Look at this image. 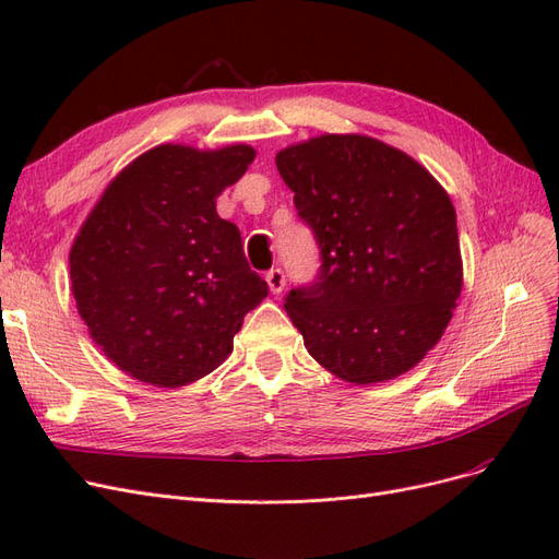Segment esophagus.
Returning a JSON list of instances; mask_svg holds the SVG:
<instances>
[{
    "label": "esophagus",
    "instance_id": "esophagus-1",
    "mask_svg": "<svg viewBox=\"0 0 559 559\" xmlns=\"http://www.w3.org/2000/svg\"><path fill=\"white\" fill-rule=\"evenodd\" d=\"M265 282L270 286V292L280 294L284 289V270L282 267H270L267 275H265Z\"/></svg>",
    "mask_w": 559,
    "mask_h": 559
}]
</instances>
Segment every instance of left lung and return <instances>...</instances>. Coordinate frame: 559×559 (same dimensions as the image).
Instances as JSON below:
<instances>
[{"label": "left lung", "mask_w": 559, "mask_h": 559, "mask_svg": "<svg viewBox=\"0 0 559 559\" xmlns=\"http://www.w3.org/2000/svg\"><path fill=\"white\" fill-rule=\"evenodd\" d=\"M275 163L319 247L314 280L284 298L308 352L357 384L411 370L462 292L450 195L408 154L364 134H321Z\"/></svg>", "instance_id": "obj_1"}]
</instances>
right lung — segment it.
Wrapping results in <instances>:
<instances>
[{
  "instance_id": "right-lung-1",
  "label": "right lung",
  "mask_w": 559,
  "mask_h": 559,
  "mask_svg": "<svg viewBox=\"0 0 559 559\" xmlns=\"http://www.w3.org/2000/svg\"><path fill=\"white\" fill-rule=\"evenodd\" d=\"M253 148L163 144L118 175L70 253L81 319L128 376L181 386L233 352L242 319L267 296L216 195L238 181Z\"/></svg>"
}]
</instances>
